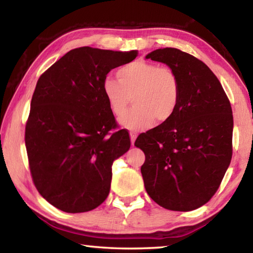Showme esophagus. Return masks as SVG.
I'll list each match as a JSON object with an SVG mask.
<instances>
[{
  "label": "esophagus",
  "mask_w": 253,
  "mask_h": 253,
  "mask_svg": "<svg viewBox=\"0 0 253 253\" xmlns=\"http://www.w3.org/2000/svg\"><path fill=\"white\" fill-rule=\"evenodd\" d=\"M136 137H137V132L134 131V130H131V131H130V139H131V145H132V146H134V143H135Z\"/></svg>",
  "instance_id": "1"
}]
</instances>
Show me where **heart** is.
I'll return each mask as SVG.
<instances>
[{"label": "heart", "mask_w": 253, "mask_h": 253, "mask_svg": "<svg viewBox=\"0 0 253 253\" xmlns=\"http://www.w3.org/2000/svg\"><path fill=\"white\" fill-rule=\"evenodd\" d=\"M117 79L106 77L102 92L115 116L125 113L132 98L134 107L121 118L129 129H142L169 121L181 98V81L170 67L146 61H134L119 68Z\"/></svg>", "instance_id": "1"}]
</instances>
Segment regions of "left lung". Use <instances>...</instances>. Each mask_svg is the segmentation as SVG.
Wrapping results in <instances>:
<instances>
[{
	"label": "left lung",
	"instance_id": "obj_1",
	"mask_svg": "<svg viewBox=\"0 0 253 253\" xmlns=\"http://www.w3.org/2000/svg\"><path fill=\"white\" fill-rule=\"evenodd\" d=\"M146 58L176 71L181 98L169 121L135 140L145 154L144 185L162 208L192 211L212 199L230 165L232 108L216 76L194 55L164 48Z\"/></svg>",
	"mask_w": 253,
	"mask_h": 253
}]
</instances>
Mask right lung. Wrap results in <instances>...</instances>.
<instances>
[{
  "instance_id": "right-lung-1",
  "label": "right lung",
  "mask_w": 253,
  "mask_h": 253,
  "mask_svg": "<svg viewBox=\"0 0 253 253\" xmlns=\"http://www.w3.org/2000/svg\"><path fill=\"white\" fill-rule=\"evenodd\" d=\"M137 54L81 46L38 80L25 125L29 168L42 198L63 212L91 211L109 194L111 165L130 138L127 129L115 131L102 81Z\"/></svg>"
}]
</instances>
